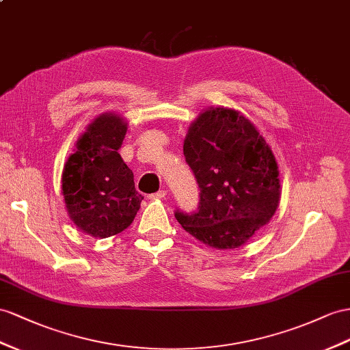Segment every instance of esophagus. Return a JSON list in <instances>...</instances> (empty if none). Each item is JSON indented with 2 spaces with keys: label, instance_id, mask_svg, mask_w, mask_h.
<instances>
[{
  "label": "esophagus",
  "instance_id": "34e87169",
  "mask_svg": "<svg viewBox=\"0 0 350 350\" xmlns=\"http://www.w3.org/2000/svg\"><path fill=\"white\" fill-rule=\"evenodd\" d=\"M165 195H167V191H164V189H161V191H158L157 193H152L149 198L150 200H163V198H165Z\"/></svg>",
  "mask_w": 350,
  "mask_h": 350
}]
</instances>
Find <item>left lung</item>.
<instances>
[{
	"label": "left lung",
	"instance_id": "obj_1",
	"mask_svg": "<svg viewBox=\"0 0 350 350\" xmlns=\"http://www.w3.org/2000/svg\"><path fill=\"white\" fill-rule=\"evenodd\" d=\"M183 154L200 187L198 211H176L182 228L217 250L244 245L272 219L281 198L278 163L256 125L230 107L204 109Z\"/></svg>",
	"mask_w": 350,
	"mask_h": 350
}]
</instances>
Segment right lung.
I'll return each instance as SVG.
<instances>
[{
    "instance_id": "add662e5",
    "label": "right lung",
    "mask_w": 350,
    "mask_h": 350,
    "mask_svg": "<svg viewBox=\"0 0 350 350\" xmlns=\"http://www.w3.org/2000/svg\"><path fill=\"white\" fill-rule=\"evenodd\" d=\"M127 121L115 112L98 115L77 140L62 173V193L69 219L84 234L107 238L127 229L143 196L118 149Z\"/></svg>"
}]
</instances>
